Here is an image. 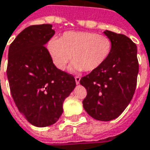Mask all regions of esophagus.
Instances as JSON below:
<instances>
[{
    "label": "esophagus",
    "mask_w": 150,
    "mask_h": 150,
    "mask_svg": "<svg viewBox=\"0 0 150 150\" xmlns=\"http://www.w3.org/2000/svg\"><path fill=\"white\" fill-rule=\"evenodd\" d=\"M75 83H76V84H79V81H80V77H79V76H76L75 78Z\"/></svg>",
    "instance_id": "obj_1"
}]
</instances>
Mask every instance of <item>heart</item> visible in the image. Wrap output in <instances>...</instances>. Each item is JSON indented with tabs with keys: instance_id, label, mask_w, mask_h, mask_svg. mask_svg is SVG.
Masks as SVG:
<instances>
[{
	"instance_id": "1",
	"label": "heart",
	"mask_w": 150,
	"mask_h": 150,
	"mask_svg": "<svg viewBox=\"0 0 150 150\" xmlns=\"http://www.w3.org/2000/svg\"><path fill=\"white\" fill-rule=\"evenodd\" d=\"M110 40L93 32L69 31L61 39L53 38L47 49L54 65L64 70L71 60V71H93L104 63L111 52Z\"/></svg>"
}]
</instances>
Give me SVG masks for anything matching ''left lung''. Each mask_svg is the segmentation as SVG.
<instances>
[{
  "instance_id": "8db88e82",
  "label": "left lung",
  "mask_w": 150,
  "mask_h": 150,
  "mask_svg": "<svg viewBox=\"0 0 150 150\" xmlns=\"http://www.w3.org/2000/svg\"><path fill=\"white\" fill-rule=\"evenodd\" d=\"M112 43L111 52L97 70L82 77L80 84L87 90L83 100L86 112L93 119L110 121L118 118L132 99L139 64L137 47L122 34L105 30Z\"/></svg>"
}]
</instances>
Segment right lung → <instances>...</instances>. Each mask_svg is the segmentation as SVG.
<instances>
[{"label":"right lung","mask_w":150,"mask_h":150,"mask_svg":"<svg viewBox=\"0 0 150 150\" xmlns=\"http://www.w3.org/2000/svg\"><path fill=\"white\" fill-rule=\"evenodd\" d=\"M55 34L51 24L25 28L10 45L7 78L18 110L31 124L53 125L75 88V78L57 69L45 46Z\"/></svg>","instance_id":"1"}]
</instances>
